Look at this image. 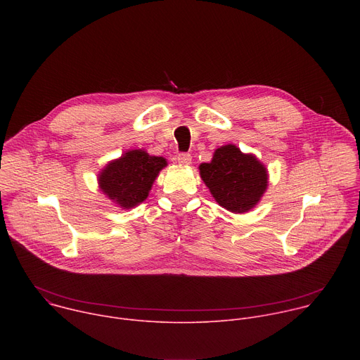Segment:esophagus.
<instances>
[{
	"label": "esophagus",
	"instance_id": "1",
	"mask_svg": "<svg viewBox=\"0 0 360 360\" xmlns=\"http://www.w3.org/2000/svg\"><path fill=\"white\" fill-rule=\"evenodd\" d=\"M176 161H178L179 164H182V165H189L191 161H192L191 153H186V152L178 153V155H176Z\"/></svg>",
	"mask_w": 360,
	"mask_h": 360
}]
</instances>
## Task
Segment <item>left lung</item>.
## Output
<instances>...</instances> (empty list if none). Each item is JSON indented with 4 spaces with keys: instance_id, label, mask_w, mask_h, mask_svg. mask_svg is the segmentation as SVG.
<instances>
[{
    "instance_id": "left-lung-1",
    "label": "left lung",
    "mask_w": 360,
    "mask_h": 360,
    "mask_svg": "<svg viewBox=\"0 0 360 360\" xmlns=\"http://www.w3.org/2000/svg\"><path fill=\"white\" fill-rule=\"evenodd\" d=\"M199 171L215 200L236 214L252 210L268 186L266 168L235 145L218 148L212 161L200 164Z\"/></svg>"
}]
</instances>
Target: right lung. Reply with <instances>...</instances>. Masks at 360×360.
Returning a JSON list of instances; mask_svg holds the SVG:
<instances>
[{
	"label": "right lung",
	"instance_id": "obj_1",
	"mask_svg": "<svg viewBox=\"0 0 360 360\" xmlns=\"http://www.w3.org/2000/svg\"><path fill=\"white\" fill-rule=\"evenodd\" d=\"M167 167L162 157H150L142 149L127 152L99 175V186L122 208L143 202L160 171Z\"/></svg>",
	"mask_w": 360,
	"mask_h": 360
}]
</instances>
